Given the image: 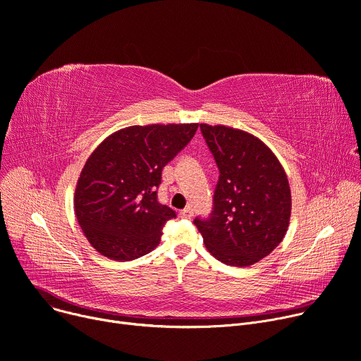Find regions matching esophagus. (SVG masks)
I'll use <instances>...</instances> for the list:
<instances>
[{
    "label": "esophagus",
    "mask_w": 361,
    "mask_h": 361,
    "mask_svg": "<svg viewBox=\"0 0 361 361\" xmlns=\"http://www.w3.org/2000/svg\"><path fill=\"white\" fill-rule=\"evenodd\" d=\"M179 216H180L182 219H190V217H192V216H194V208H192V207H190V205H188L186 208H183V209L180 211V213H179Z\"/></svg>",
    "instance_id": "1"
}]
</instances>
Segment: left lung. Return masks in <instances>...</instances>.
<instances>
[{"label":"left lung","instance_id":"1","mask_svg":"<svg viewBox=\"0 0 361 361\" xmlns=\"http://www.w3.org/2000/svg\"><path fill=\"white\" fill-rule=\"evenodd\" d=\"M219 167L213 211L194 224L211 255L231 267L261 261L290 223L291 192L279 159L257 137L224 125H200Z\"/></svg>","mask_w":361,"mask_h":361}]
</instances>
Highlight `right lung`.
Listing matches in <instances>:
<instances>
[{"label": "right lung", "instance_id": "add662e5", "mask_svg": "<svg viewBox=\"0 0 361 361\" xmlns=\"http://www.w3.org/2000/svg\"><path fill=\"white\" fill-rule=\"evenodd\" d=\"M198 123L134 125L109 135L80 173L74 209L103 257L133 261L152 252L176 213L157 200L163 167L192 140Z\"/></svg>", "mask_w": 361, "mask_h": 361}]
</instances>
